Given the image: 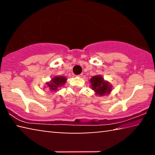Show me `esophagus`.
<instances>
[{
  "mask_svg": "<svg viewBox=\"0 0 155 155\" xmlns=\"http://www.w3.org/2000/svg\"><path fill=\"white\" fill-rule=\"evenodd\" d=\"M82 76H83V74H79V75H78L77 77H82Z\"/></svg>",
  "mask_w": 155,
  "mask_h": 155,
  "instance_id": "obj_1",
  "label": "esophagus"
}]
</instances>
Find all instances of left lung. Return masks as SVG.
Instances as JSON below:
<instances>
[{
    "label": "left lung",
    "instance_id": "left-lung-1",
    "mask_svg": "<svg viewBox=\"0 0 155 155\" xmlns=\"http://www.w3.org/2000/svg\"><path fill=\"white\" fill-rule=\"evenodd\" d=\"M92 90L95 91L96 95L104 96L109 94L111 91V85L108 81H104L101 75L94 76L90 79Z\"/></svg>",
    "mask_w": 155,
    "mask_h": 155
}]
</instances>
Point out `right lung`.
Listing matches in <instances>:
<instances>
[{
    "mask_svg": "<svg viewBox=\"0 0 155 155\" xmlns=\"http://www.w3.org/2000/svg\"><path fill=\"white\" fill-rule=\"evenodd\" d=\"M67 78L60 76V77H54L52 78V80L50 82L46 83V85L48 86V89L51 91H56L58 87L64 85L66 82Z\"/></svg>",
    "mask_w": 155,
    "mask_h": 155,
    "instance_id": "add662e5",
    "label": "right lung"
}]
</instances>
